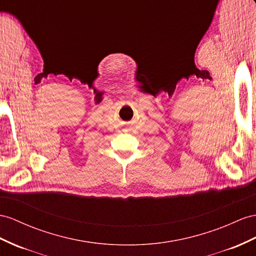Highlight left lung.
<instances>
[{"instance_id": "8db88e82", "label": "left lung", "mask_w": 256, "mask_h": 256, "mask_svg": "<svg viewBox=\"0 0 256 256\" xmlns=\"http://www.w3.org/2000/svg\"><path fill=\"white\" fill-rule=\"evenodd\" d=\"M254 1H255V0H254ZM255 2H256V1H255Z\"/></svg>"}]
</instances>
